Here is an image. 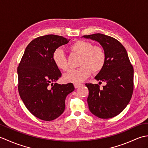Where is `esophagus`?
<instances>
[{
	"instance_id": "obj_1",
	"label": "esophagus",
	"mask_w": 148,
	"mask_h": 148,
	"mask_svg": "<svg viewBox=\"0 0 148 148\" xmlns=\"http://www.w3.org/2000/svg\"><path fill=\"white\" fill-rule=\"evenodd\" d=\"M74 85L75 88H79V86H81V85H82V84H74Z\"/></svg>"
}]
</instances>
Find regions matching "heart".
I'll return each instance as SVG.
<instances>
[{
	"mask_svg": "<svg viewBox=\"0 0 148 148\" xmlns=\"http://www.w3.org/2000/svg\"><path fill=\"white\" fill-rule=\"evenodd\" d=\"M69 49L77 55L81 56L77 69L69 71L63 76V80L66 83L79 84L88 77L92 71L98 73L104 67L106 55L104 50L99 45H93L90 41L77 40L69 46ZM53 61L60 70H67L68 65L64 53L60 49H55L52 55Z\"/></svg>",
	"mask_w": 148,
	"mask_h": 148,
	"instance_id": "1",
	"label": "heart"
}]
</instances>
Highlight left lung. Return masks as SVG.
Segmentation results:
<instances>
[{
	"instance_id": "8db88e82",
	"label": "left lung",
	"mask_w": 148,
	"mask_h": 148,
	"mask_svg": "<svg viewBox=\"0 0 148 148\" xmlns=\"http://www.w3.org/2000/svg\"><path fill=\"white\" fill-rule=\"evenodd\" d=\"M83 37L100 43L106 53L104 67L95 76L97 81L106 82L100 89L98 84L86 83L89 90L87 99L90 112L100 118L108 119L123 111L132 98L134 90V69L127 50L121 42L102 34Z\"/></svg>"
}]
</instances>
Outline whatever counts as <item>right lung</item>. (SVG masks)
I'll return each mask as SVG.
<instances>
[{
  "label": "right lung",
  "instance_id": "add662e5",
  "mask_svg": "<svg viewBox=\"0 0 148 148\" xmlns=\"http://www.w3.org/2000/svg\"><path fill=\"white\" fill-rule=\"evenodd\" d=\"M69 40L53 34L37 37L27 46L18 67L22 101L34 116L44 121L59 117L65 110L66 97L74 90L72 83H54L62 73L53 61V53Z\"/></svg>",
  "mask_w": 148,
  "mask_h": 148
}]
</instances>
